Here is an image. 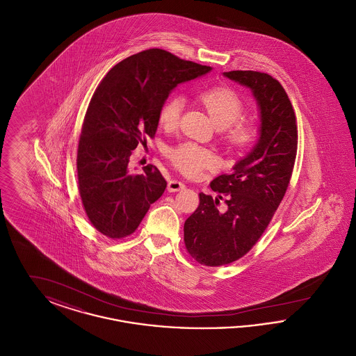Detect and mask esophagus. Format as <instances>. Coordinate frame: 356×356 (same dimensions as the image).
Returning a JSON list of instances; mask_svg holds the SVG:
<instances>
[{
  "label": "esophagus",
  "mask_w": 356,
  "mask_h": 356,
  "mask_svg": "<svg viewBox=\"0 0 356 356\" xmlns=\"http://www.w3.org/2000/svg\"><path fill=\"white\" fill-rule=\"evenodd\" d=\"M186 188V184L183 181H179V180H170L168 183V191L170 192H179V191H183Z\"/></svg>",
  "instance_id": "esophagus-1"
}]
</instances>
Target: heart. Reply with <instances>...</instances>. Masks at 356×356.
Wrapping results in <instances>:
<instances>
[{
	"mask_svg": "<svg viewBox=\"0 0 356 356\" xmlns=\"http://www.w3.org/2000/svg\"><path fill=\"white\" fill-rule=\"evenodd\" d=\"M199 100L212 121L222 128V136L227 144L235 149H244L254 143L256 127L251 121L243 119L245 104L235 90L227 86H213L199 95ZM184 108L181 96L172 95L161 104L159 111V122L165 129L177 127ZM170 163L176 170L186 176H197L205 168H211L215 163V154L209 149L195 143H184L168 152Z\"/></svg>",
	"mask_w": 356,
	"mask_h": 356,
	"instance_id": "obj_1",
	"label": "heart"
}]
</instances>
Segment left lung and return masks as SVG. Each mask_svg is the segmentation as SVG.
Masks as SVG:
<instances>
[{
	"label": "left lung",
	"mask_w": 356,
	"mask_h": 356,
	"mask_svg": "<svg viewBox=\"0 0 356 356\" xmlns=\"http://www.w3.org/2000/svg\"><path fill=\"white\" fill-rule=\"evenodd\" d=\"M224 76L254 92L261 125L254 151L209 184L219 196L199 193L200 203L184 222L186 252L208 267L231 264L251 251L287 192L298 152L296 116L282 84L254 70Z\"/></svg>",
	"instance_id": "obj_1"
}]
</instances>
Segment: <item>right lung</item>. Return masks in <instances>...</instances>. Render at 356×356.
I'll list each match as a JSON object with an SVG mask.
<instances>
[{
	"instance_id": "1",
	"label": "right lung",
	"mask_w": 356,
	"mask_h": 356,
	"mask_svg": "<svg viewBox=\"0 0 356 356\" xmlns=\"http://www.w3.org/2000/svg\"><path fill=\"white\" fill-rule=\"evenodd\" d=\"M209 70L153 48L120 61L96 88L79 140L77 179L85 213L104 236L132 235L164 193L167 181L160 170L148 164L144 173H131L129 157L154 137L170 90Z\"/></svg>"
}]
</instances>
